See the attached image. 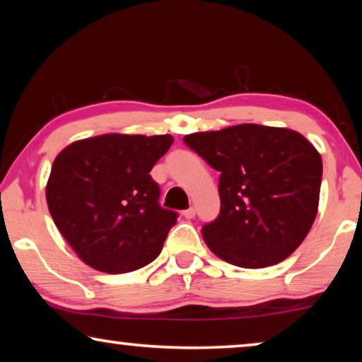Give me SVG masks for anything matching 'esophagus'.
Wrapping results in <instances>:
<instances>
[{
    "instance_id": "1",
    "label": "esophagus",
    "mask_w": 362,
    "mask_h": 362,
    "mask_svg": "<svg viewBox=\"0 0 362 362\" xmlns=\"http://www.w3.org/2000/svg\"><path fill=\"white\" fill-rule=\"evenodd\" d=\"M182 216L185 219H193L195 218V208H188L185 209V211H182Z\"/></svg>"
}]
</instances>
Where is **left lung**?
Segmentation results:
<instances>
[{
    "label": "left lung",
    "mask_w": 362,
    "mask_h": 362,
    "mask_svg": "<svg viewBox=\"0 0 362 362\" xmlns=\"http://www.w3.org/2000/svg\"><path fill=\"white\" fill-rule=\"evenodd\" d=\"M183 141L221 174L219 216L202 229L216 257L265 268L298 249L315 221L322 183V158L309 139L244 123Z\"/></svg>",
    "instance_id": "left-lung-1"
}]
</instances>
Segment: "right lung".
I'll return each instance as SVG.
<instances>
[{
    "label": "right lung",
    "instance_id": "1",
    "mask_svg": "<svg viewBox=\"0 0 362 362\" xmlns=\"http://www.w3.org/2000/svg\"><path fill=\"white\" fill-rule=\"evenodd\" d=\"M172 143L170 134L109 133L74 141L53 160L48 211L86 265L128 273L163 250L177 213L160 208L149 172Z\"/></svg>",
    "mask_w": 362,
    "mask_h": 362
}]
</instances>
